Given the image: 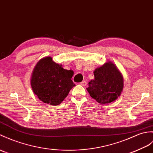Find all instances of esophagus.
Returning a JSON list of instances; mask_svg holds the SVG:
<instances>
[{
	"label": "esophagus",
	"instance_id": "esophagus-1",
	"mask_svg": "<svg viewBox=\"0 0 153 153\" xmlns=\"http://www.w3.org/2000/svg\"><path fill=\"white\" fill-rule=\"evenodd\" d=\"M80 84H81V85H82V86H83V87H85V86H86V85H87V81H82V82H81L80 83Z\"/></svg>",
	"mask_w": 153,
	"mask_h": 153
}]
</instances>
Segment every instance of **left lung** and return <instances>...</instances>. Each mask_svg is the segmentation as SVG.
Returning a JSON list of instances; mask_svg holds the SVG:
<instances>
[{
    "label": "left lung",
    "instance_id": "obj_1",
    "mask_svg": "<svg viewBox=\"0 0 153 153\" xmlns=\"http://www.w3.org/2000/svg\"><path fill=\"white\" fill-rule=\"evenodd\" d=\"M94 79L88 82L87 90L91 97L100 104L115 101L123 89V77L116 66L109 61L94 71Z\"/></svg>",
    "mask_w": 153,
    "mask_h": 153
}]
</instances>
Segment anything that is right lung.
I'll use <instances>...</instances> for the list:
<instances>
[{"label": "right lung", "instance_id": "obj_1", "mask_svg": "<svg viewBox=\"0 0 153 153\" xmlns=\"http://www.w3.org/2000/svg\"><path fill=\"white\" fill-rule=\"evenodd\" d=\"M72 70H65L53 61L51 56L40 59L31 76L30 85L34 93L44 103L57 105L76 86L71 79Z\"/></svg>", "mask_w": 153, "mask_h": 153}]
</instances>
